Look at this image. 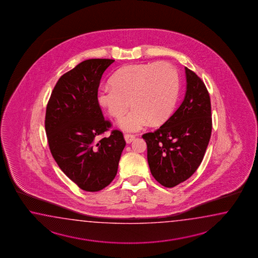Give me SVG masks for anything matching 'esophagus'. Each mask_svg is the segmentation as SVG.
<instances>
[{"instance_id":"obj_1","label":"esophagus","mask_w":258,"mask_h":258,"mask_svg":"<svg viewBox=\"0 0 258 258\" xmlns=\"http://www.w3.org/2000/svg\"><path fill=\"white\" fill-rule=\"evenodd\" d=\"M136 138V137L134 135H130V134H126L124 135V139L126 141L127 144H130V143Z\"/></svg>"}]
</instances>
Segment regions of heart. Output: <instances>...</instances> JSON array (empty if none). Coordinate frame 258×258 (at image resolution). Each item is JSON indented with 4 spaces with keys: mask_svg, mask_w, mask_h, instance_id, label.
Returning a JSON list of instances; mask_svg holds the SVG:
<instances>
[{
    "mask_svg": "<svg viewBox=\"0 0 258 258\" xmlns=\"http://www.w3.org/2000/svg\"><path fill=\"white\" fill-rule=\"evenodd\" d=\"M110 84L112 87L99 88L98 101L115 118L123 115L131 102L134 108L119 121L125 131H138L149 121L154 124L166 121L179 95L178 73L164 61L121 67Z\"/></svg>",
    "mask_w": 258,
    "mask_h": 258,
    "instance_id": "1",
    "label": "heart"
}]
</instances>
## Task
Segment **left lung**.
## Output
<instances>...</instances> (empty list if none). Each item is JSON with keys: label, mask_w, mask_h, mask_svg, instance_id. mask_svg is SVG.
<instances>
[{"label": "left lung", "mask_w": 258, "mask_h": 258, "mask_svg": "<svg viewBox=\"0 0 258 258\" xmlns=\"http://www.w3.org/2000/svg\"><path fill=\"white\" fill-rule=\"evenodd\" d=\"M185 75L186 93L181 106L158 130L142 136L151 174L168 188L186 181L198 170L211 137L209 91L187 67Z\"/></svg>", "instance_id": "obj_1"}]
</instances>
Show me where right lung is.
Listing matches in <instances>:
<instances>
[{
    "instance_id": "right-lung-1",
    "label": "right lung",
    "mask_w": 258,
    "mask_h": 258,
    "mask_svg": "<svg viewBox=\"0 0 258 258\" xmlns=\"http://www.w3.org/2000/svg\"><path fill=\"white\" fill-rule=\"evenodd\" d=\"M111 59H89L56 83L46 109L45 130L49 150L60 170L79 188L98 192L115 178L126 143L111 127L98 101V89Z\"/></svg>"
}]
</instances>
